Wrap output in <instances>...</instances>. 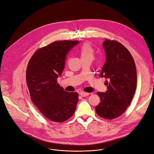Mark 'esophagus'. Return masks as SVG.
Returning a JSON list of instances; mask_svg holds the SVG:
<instances>
[{"instance_id": "1", "label": "esophagus", "mask_w": 154, "mask_h": 154, "mask_svg": "<svg viewBox=\"0 0 154 154\" xmlns=\"http://www.w3.org/2000/svg\"><path fill=\"white\" fill-rule=\"evenodd\" d=\"M80 94L81 95V96H82L83 97H87L88 95H90V93H88V92H81Z\"/></svg>"}]
</instances>
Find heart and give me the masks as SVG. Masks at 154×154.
<instances>
[{"mask_svg": "<svg viewBox=\"0 0 154 154\" xmlns=\"http://www.w3.org/2000/svg\"><path fill=\"white\" fill-rule=\"evenodd\" d=\"M79 54L81 59H91L94 58V50L91 45L88 43L84 44L79 49Z\"/></svg>", "mask_w": 154, "mask_h": 154, "instance_id": "obj_1", "label": "heart"}]
</instances>
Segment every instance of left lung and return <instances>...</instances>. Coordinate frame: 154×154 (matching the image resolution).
Segmentation results:
<instances>
[{
  "instance_id": "1",
  "label": "left lung",
  "mask_w": 154,
  "mask_h": 154,
  "mask_svg": "<svg viewBox=\"0 0 154 154\" xmlns=\"http://www.w3.org/2000/svg\"><path fill=\"white\" fill-rule=\"evenodd\" d=\"M102 45L106 62L100 76L108 79V86L105 92H97L100 102L95 111L101 117L113 119L124 113L131 102L137 85L136 69L129 51L121 43L105 39Z\"/></svg>"
}]
</instances>
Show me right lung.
I'll list each match as a JSON object with an SVG mask.
<instances>
[{
	"mask_svg": "<svg viewBox=\"0 0 154 154\" xmlns=\"http://www.w3.org/2000/svg\"><path fill=\"white\" fill-rule=\"evenodd\" d=\"M79 41L55 42L38 49L30 58L26 81L33 104L46 117L62 122L71 117L78 101L77 92H68L57 82L67 53Z\"/></svg>",
	"mask_w": 154,
	"mask_h": 154,
	"instance_id": "1",
	"label": "right lung"
}]
</instances>
